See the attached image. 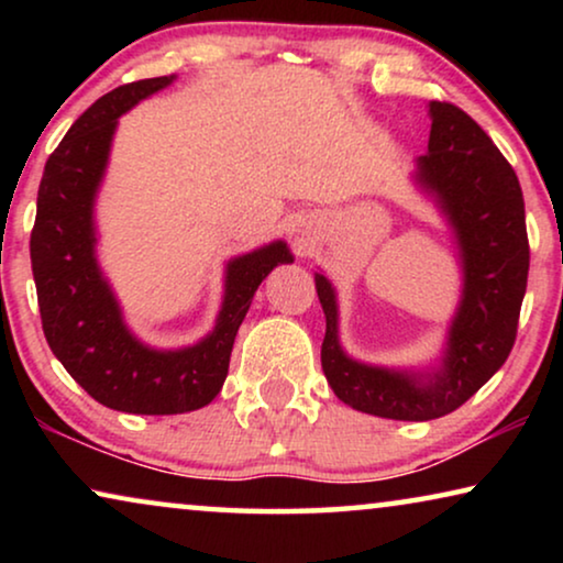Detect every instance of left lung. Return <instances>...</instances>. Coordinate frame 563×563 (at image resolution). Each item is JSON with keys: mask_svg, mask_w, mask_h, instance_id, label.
Listing matches in <instances>:
<instances>
[{"mask_svg": "<svg viewBox=\"0 0 563 563\" xmlns=\"http://www.w3.org/2000/svg\"><path fill=\"white\" fill-rule=\"evenodd\" d=\"M430 120L428 153L418 158L415 181L449 220L464 272L441 368L415 374L345 356L335 289L314 274L325 312L320 358L328 384L353 410L389 420L443 418L476 395L510 356L528 284L526 202L512 166L456 104L430 102Z\"/></svg>", "mask_w": 563, "mask_h": 563, "instance_id": "1", "label": "left lung"}]
</instances>
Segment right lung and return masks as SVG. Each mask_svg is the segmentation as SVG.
Wrapping results in <instances>:
<instances>
[{
  "label": "right lung",
  "instance_id": "right-lung-1",
  "mask_svg": "<svg viewBox=\"0 0 563 563\" xmlns=\"http://www.w3.org/2000/svg\"><path fill=\"white\" fill-rule=\"evenodd\" d=\"M174 76L122 84L74 122L45 164L30 261L51 351L84 391L110 410L179 415L210 405L228 376L238 328L258 284L291 264L284 241L228 261L225 297L214 330L189 349L158 351L130 333L95 256V199L118 118Z\"/></svg>",
  "mask_w": 563,
  "mask_h": 563
}]
</instances>
